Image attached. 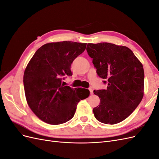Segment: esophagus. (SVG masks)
<instances>
[{
    "label": "esophagus",
    "mask_w": 159,
    "mask_h": 159,
    "mask_svg": "<svg viewBox=\"0 0 159 159\" xmlns=\"http://www.w3.org/2000/svg\"><path fill=\"white\" fill-rule=\"evenodd\" d=\"M89 91H90V93L92 95L93 93V90L91 89V88H89Z\"/></svg>",
    "instance_id": "34e87169"
}]
</instances>
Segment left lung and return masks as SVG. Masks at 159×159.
<instances>
[{
  "mask_svg": "<svg viewBox=\"0 0 159 159\" xmlns=\"http://www.w3.org/2000/svg\"><path fill=\"white\" fill-rule=\"evenodd\" d=\"M88 55L98 75L107 83L106 89L93 91L100 103L93 108L95 117L113 125L127 118L141 103L144 95V70L129 48L111 43H89Z\"/></svg>",
  "mask_w": 159,
  "mask_h": 159,
  "instance_id": "1",
  "label": "left lung"
}]
</instances>
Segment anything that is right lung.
Returning <instances> with one entry per match:
<instances>
[{
    "mask_svg": "<svg viewBox=\"0 0 159 159\" xmlns=\"http://www.w3.org/2000/svg\"><path fill=\"white\" fill-rule=\"evenodd\" d=\"M86 44L70 41L47 43L28 62L23 78L26 102L44 122L60 125L70 121L78 102L89 95L87 89L61 84L62 77L72 75L71 64Z\"/></svg>",
    "mask_w": 159,
    "mask_h": 159,
    "instance_id": "1",
    "label": "right lung"
}]
</instances>
